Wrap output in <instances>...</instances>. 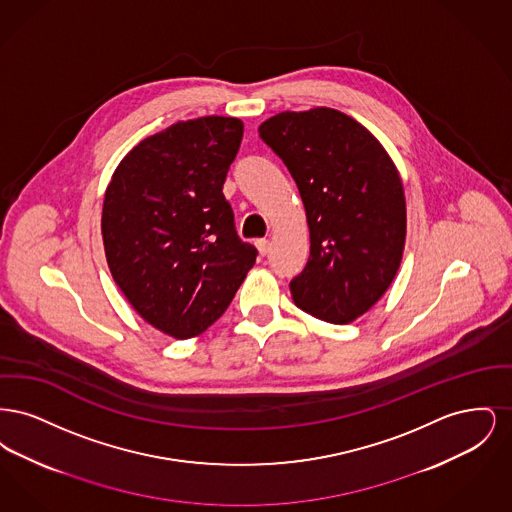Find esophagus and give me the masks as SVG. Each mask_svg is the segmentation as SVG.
I'll list each match as a JSON object with an SVG mask.
<instances>
[{
  "mask_svg": "<svg viewBox=\"0 0 512 512\" xmlns=\"http://www.w3.org/2000/svg\"><path fill=\"white\" fill-rule=\"evenodd\" d=\"M255 245H257V249H259L261 255H267L268 251H270V242H268V240H257Z\"/></svg>",
  "mask_w": 512,
  "mask_h": 512,
  "instance_id": "esophagus-1",
  "label": "esophagus"
}]
</instances>
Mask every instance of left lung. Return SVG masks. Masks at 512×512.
I'll list each match as a JSON object with an SVG mask.
<instances>
[{"mask_svg": "<svg viewBox=\"0 0 512 512\" xmlns=\"http://www.w3.org/2000/svg\"><path fill=\"white\" fill-rule=\"evenodd\" d=\"M305 205L307 267L290 282L295 305L349 324L380 301L407 238L403 182L388 151L361 122L330 107L284 111L259 126Z\"/></svg>", "mask_w": 512, "mask_h": 512, "instance_id": "obj_1", "label": "left lung"}]
</instances>
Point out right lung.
I'll return each instance as SVG.
<instances>
[{"mask_svg": "<svg viewBox=\"0 0 512 512\" xmlns=\"http://www.w3.org/2000/svg\"><path fill=\"white\" fill-rule=\"evenodd\" d=\"M242 136L234 117L176 122L132 147L105 190L113 280L140 317L176 340L219 320L257 259L222 194Z\"/></svg>", "mask_w": 512, "mask_h": 512, "instance_id": "right-lung-1", "label": "right lung"}]
</instances>
